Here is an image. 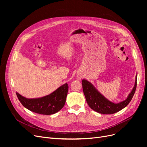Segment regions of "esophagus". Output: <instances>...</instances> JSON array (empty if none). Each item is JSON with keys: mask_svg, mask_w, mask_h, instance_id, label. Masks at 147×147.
Wrapping results in <instances>:
<instances>
[{"mask_svg": "<svg viewBox=\"0 0 147 147\" xmlns=\"http://www.w3.org/2000/svg\"><path fill=\"white\" fill-rule=\"evenodd\" d=\"M78 78H81V76H78Z\"/></svg>", "mask_w": 147, "mask_h": 147, "instance_id": "34e87169", "label": "esophagus"}]
</instances>
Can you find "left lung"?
<instances>
[{
  "label": "left lung",
  "mask_w": 147,
  "mask_h": 147,
  "mask_svg": "<svg viewBox=\"0 0 147 147\" xmlns=\"http://www.w3.org/2000/svg\"><path fill=\"white\" fill-rule=\"evenodd\" d=\"M137 84V75L135 78L133 89L125 101L119 103H114L105 98L89 81L83 79V90L86 102L91 109L101 114H111L117 113L126 107L132 99Z\"/></svg>",
  "instance_id": "obj_1"
}]
</instances>
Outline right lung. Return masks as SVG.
I'll use <instances>...</instances> for the list:
<instances>
[{"instance_id":"1","label":"right lung","mask_w":147,"mask_h":147,"mask_svg":"<svg viewBox=\"0 0 147 147\" xmlns=\"http://www.w3.org/2000/svg\"><path fill=\"white\" fill-rule=\"evenodd\" d=\"M68 90V84L65 83L51 94L42 98L29 99L22 96L18 92L16 94L20 102L28 110L40 114L51 115L63 109Z\"/></svg>"}]
</instances>
